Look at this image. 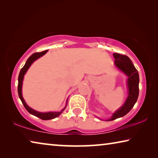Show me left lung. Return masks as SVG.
<instances>
[{
	"instance_id": "1",
	"label": "left lung",
	"mask_w": 158,
	"mask_h": 158,
	"mask_svg": "<svg viewBox=\"0 0 158 158\" xmlns=\"http://www.w3.org/2000/svg\"><path fill=\"white\" fill-rule=\"evenodd\" d=\"M115 58V65L121 69L122 72L128 77L127 86H128V97L123 105L118 110L115 112L111 118L107 121L124 116L129 112L135 105L139 96V77L137 69L134 66L132 62L127 56L120 54L118 53H114Z\"/></svg>"
}]
</instances>
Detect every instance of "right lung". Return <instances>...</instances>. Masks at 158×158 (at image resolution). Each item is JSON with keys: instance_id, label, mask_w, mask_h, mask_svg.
<instances>
[{"instance_id": "right-lung-1", "label": "right lung", "mask_w": 158, "mask_h": 158, "mask_svg": "<svg viewBox=\"0 0 158 158\" xmlns=\"http://www.w3.org/2000/svg\"><path fill=\"white\" fill-rule=\"evenodd\" d=\"M47 52V50H45L42 52H36V53H34L33 54H32L31 56L28 58V60L25 63L24 66L21 68L18 77V94H19V97L20 100L21 101V102H22L25 109L29 112V113L32 115H33L39 118H40L42 120H51V119L55 118L58 117L60 114L63 113V111L65 110V109L67 106V105H66L65 108L63 109L62 110L59 112H47V113H42V112H38V111H35L33 109L29 107V106L26 105V103L25 102V101L22 97L21 88H22V82L23 79V76H24V74H26V71L28 70V69L30 68L31 64L33 63L36 59H37V58H39L40 57H41L42 56L44 55Z\"/></svg>"}]
</instances>
